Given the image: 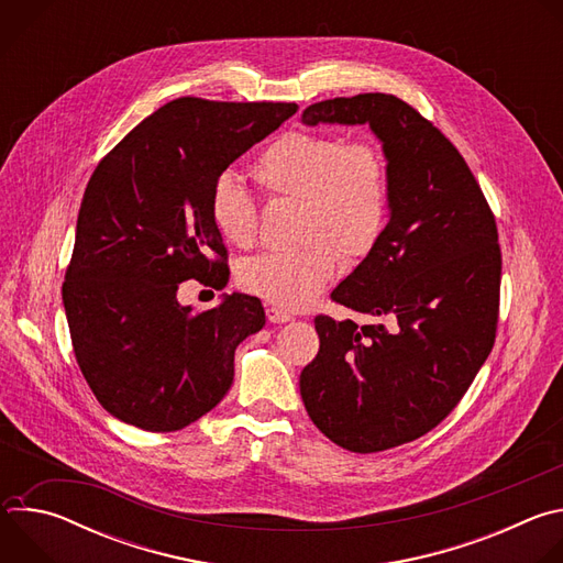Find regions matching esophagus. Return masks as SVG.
Here are the masks:
<instances>
[{"label": "esophagus", "mask_w": 563, "mask_h": 563, "mask_svg": "<svg viewBox=\"0 0 563 563\" xmlns=\"http://www.w3.org/2000/svg\"><path fill=\"white\" fill-rule=\"evenodd\" d=\"M265 311H267L269 323H287V320H291V313L280 309V307H276V305H267Z\"/></svg>", "instance_id": "obj_1"}]
</instances>
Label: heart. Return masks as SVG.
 <instances>
[{
  "label": "heart",
  "instance_id": "obj_1",
  "mask_svg": "<svg viewBox=\"0 0 563 563\" xmlns=\"http://www.w3.org/2000/svg\"><path fill=\"white\" fill-rule=\"evenodd\" d=\"M250 174L272 202L298 207L296 240L302 245L247 261L238 274L247 294L280 309H300L334 278L339 256L354 265L380 243L391 209V180L376 142L289 131L258 153ZM209 218L224 243L240 250L256 243V205L229 178L216 183Z\"/></svg>",
  "mask_w": 563,
  "mask_h": 563
}]
</instances>
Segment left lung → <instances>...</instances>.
<instances>
[{"instance_id": "8db88e82", "label": "left lung", "mask_w": 563, "mask_h": 563, "mask_svg": "<svg viewBox=\"0 0 563 563\" xmlns=\"http://www.w3.org/2000/svg\"><path fill=\"white\" fill-rule=\"evenodd\" d=\"M302 122L369 124L389 165L380 243L332 291L334 302L380 323L318 313L320 350L300 374L305 410L320 432L358 454L383 452L434 430L493 352L497 220L459 148L400 98L316 102Z\"/></svg>"}]
</instances>
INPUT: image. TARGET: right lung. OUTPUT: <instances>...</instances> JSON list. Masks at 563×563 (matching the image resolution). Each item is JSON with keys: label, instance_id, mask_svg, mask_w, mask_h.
Listing matches in <instances>:
<instances>
[{"label": "right lung", "instance_id": "right-lung-1", "mask_svg": "<svg viewBox=\"0 0 563 563\" xmlns=\"http://www.w3.org/2000/svg\"><path fill=\"white\" fill-rule=\"evenodd\" d=\"M298 111L294 102L178 98L96 167L77 216L62 298L75 361L115 419L176 432L233 383L238 343L265 325L261 298L178 302L185 280L222 289L227 247L209 218L222 172Z\"/></svg>", "mask_w": 563, "mask_h": 563}]
</instances>
